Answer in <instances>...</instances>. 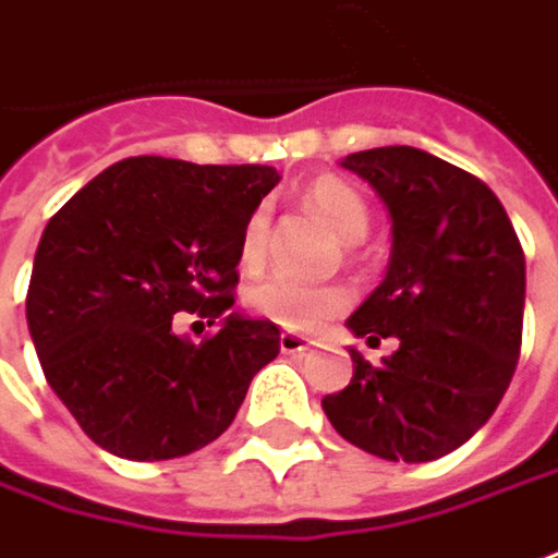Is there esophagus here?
<instances>
[{
	"instance_id": "1",
	"label": "esophagus",
	"mask_w": 558,
	"mask_h": 558,
	"mask_svg": "<svg viewBox=\"0 0 558 558\" xmlns=\"http://www.w3.org/2000/svg\"><path fill=\"white\" fill-rule=\"evenodd\" d=\"M279 350L288 353V356H304L306 350H310V340L301 338V335H291V331H282L279 335Z\"/></svg>"
}]
</instances>
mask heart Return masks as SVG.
Segmentation results:
<instances>
[{
	"label": "heart",
	"instance_id": "b5f03b06",
	"mask_svg": "<svg viewBox=\"0 0 558 558\" xmlns=\"http://www.w3.org/2000/svg\"><path fill=\"white\" fill-rule=\"evenodd\" d=\"M301 199L343 242H359L362 235L368 233L372 211H368L365 196L359 193L353 183L323 174V178L306 183ZM267 233H270V211L260 205L248 215L245 227H242V235H239V264H242V270H257L264 264ZM350 304H353V291L340 286V282L301 286L294 279H286V276H272V279L248 291V306H252L254 316L279 325L286 331H301V335L319 331L325 323H331L335 316L347 313Z\"/></svg>",
	"mask_w": 558,
	"mask_h": 558
}]
</instances>
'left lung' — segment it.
Returning a JSON list of instances; mask_svg holds the SVG:
<instances>
[{"label":"left lung","instance_id":"left-lung-1","mask_svg":"<svg viewBox=\"0 0 558 558\" xmlns=\"http://www.w3.org/2000/svg\"><path fill=\"white\" fill-rule=\"evenodd\" d=\"M390 208L387 279L347 319L368 343L396 338L380 365L353 356V380L323 399L347 442L384 461L424 463L461 448L495 414L522 347L525 254L485 183L414 147L350 153Z\"/></svg>","mask_w":558,"mask_h":558}]
</instances>
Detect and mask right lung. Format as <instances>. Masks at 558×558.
Wrapping results in <instances>:
<instances>
[{
  "instance_id": "add662e5",
  "label": "right lung",
  "mask_w": 558,
  "mask_h": 558,
  "mask_svg": "<svg viewBox=\"0 0 558 558\" xmlns=\"http://www.w3.org/2000/svg\"><path fill=\"white\" fill-rule=\"evenodd\" d=\"M279 183L270 166L122 159L48 220L26 291L45 380L85 436L129 461L199 451L233 424L279 328L235 316L239 235ZM221 331L199 344L170 319Z\"/></svg>"
}]
</instances>
